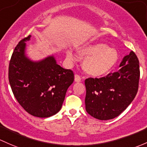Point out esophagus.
Wrapping results in <instances>:
<instances>
[{"label":"esophagus","instance_id":"esophagus-1","mask_svg":"<svg viewBox=\"0 0 147 147\" xmlns=\"http://www.w3.org/2000/svg\"><path fill=\"white\" fill-rule=\"evenodd\" d=\"M81 81H82L81 77L78 75H75V82H80Z\"/></svg>","mask_w":147,"mask_h":147}]
</instances>
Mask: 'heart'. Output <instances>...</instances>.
I'll use <instances>...</instances> for the list:
<instances>
[{
  "label": "heart",
  "mask_w": 147,
  "mask_h": 147,
  "mask_svg": "<svg viewBox=\"0 0 147 147\" xmlns=\"http://www.w3.org/2000/svg\"><path fill=\"white\" fill-rule=\"evenodd\" d=\"M77 52L82 58V67L84 72L91 76L101 78L110 73L116 66L119 54L113 48L105 43H95L83 45L77 49ZM69 61H75V56L71 51L66 52Z\"/></svg>",
  "instance_id": "1"
}]
</instances>
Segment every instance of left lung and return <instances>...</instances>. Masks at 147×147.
<instances>
[{"label": "left lung", "mask_w": 147, "mask_h": 147, "mask_svg": "<svg viewBox=\"0 0 147 147\" xmlns=\"http://www.w3.org/2000/svg\"><path fill=\"white\" fill-rule=\"evenodd\" d=\"M118 72L101 78L85 80L86 111L94 118L107 120L118 116L132 103L137 93L140 64L131 51L123 58Z\"/></svg>", "instance_id": "1"}]
</instances>
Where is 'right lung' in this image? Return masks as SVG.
Here are the masks:
<instances>
[{
  "label": "right lung",
  "instance_id": "obj_1",
  "mask_svg": "<svg viewBox=\"0 0 147 147\" xmlns=\"http://www.w3.org/2000/svg\"><path fill=\"white\" fill-rule=\"evenodd\" d=\"M21 40L12 53L9 64V82L18 103L27 113L48 118L61 109L67 89L74 81L71 69L57 64L53 55L33 61L25 53L26 42Z\"/></svg>",
  "mask_w": 147,
  "mask_h": 147
}]
</instances>
